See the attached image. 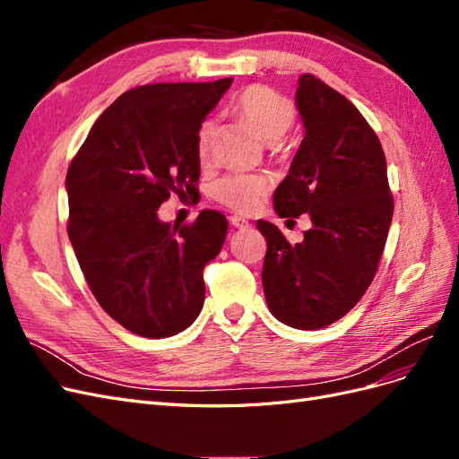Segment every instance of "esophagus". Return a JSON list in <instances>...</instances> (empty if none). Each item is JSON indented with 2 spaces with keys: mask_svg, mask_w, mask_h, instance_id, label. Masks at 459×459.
<instances>
[{
  "mask_svg": "<svg viewBox=\"0 0 459 459\" xmlns=\"http://www.w3.org/2000/svg\"><path fill=\"white\" fill-rule=\"evenodd\" d=\"M230 224L233 228H248V221L241 216H230Z\"/></svg>",
  "mask_w": 459,
  "mask_h": 459,
  "instance_id": "obj_1",
  "label": "esophagus"
}]
</instances>
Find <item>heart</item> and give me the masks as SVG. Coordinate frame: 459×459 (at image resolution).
I'll use <instances>...</instances> for the list:
<instances>
[{"label":"heart","mask_w":459,"mask_h":459,"mask_svg":"<svg viewBox=\"0 0 459 459\" xmlns=\"http://www.w3.org/2000/svg\"><path fill=\"white\" fill-rule=\"evenodd\" d=\"M230 108L251 126L262 142L272 149L281 147V137L289 132L295 120V110L290 101L280 91L268 86H248L233 97ZM216 140V122L204 120L195 137V151L199 162H208ZM270 189L266 178L248 174H230L216 182L212 195L218 203L230 206L231 211L248 212L262 201Z\"/></svg>","instance_id":"obj_1"}]
</instances>
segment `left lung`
I'll return each instance as SVG.
<instances>
[{
    "mask_svg": "<svg viewBox=\"0 0 459 459\" xmlns=\"http://www.w3.org/2000/svg\"><path fill=\"white\" fill-rule=\"evenodd\" d=\"M297 108L304 140L273 193L281 218L310 214L290 245L270 221L262 285L270 312L295 329H322L351 312L377 272L394 201L379 137L344 95L302 74Z\"/></svg>",
    "mask_w": 459,
    "mask_h": 459,
    "instance_id": "obj_1",
    "label": "left lung"
}]
</instances>
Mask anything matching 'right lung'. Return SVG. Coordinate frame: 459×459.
Instances as JSON below:
<instances>
[{
  "mask_svg": "<svg viewBox=\"0 0 459 459\" xmlns=\"http://www.w3.org/2000/svg\"><path fill=\"white\" fill-rule=\"evenodd\" d=\"M231 82L122 93L68 166L66 231L82 273L100 307L140 337H172L203 308V270L224 245L228 220L201 211L172 228L157 212L170 193H199L197 130Z\"/></svg>",
  "mask_w": 459,
  "mask_h": 459,
  "instance_id": "1",
  "label": "right lung"
}]
</instances>
